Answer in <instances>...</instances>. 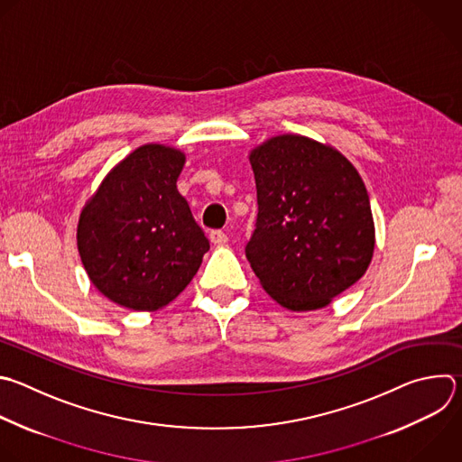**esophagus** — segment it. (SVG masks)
<instances>
[{"instance_id":"esophagus-1","label":"esophagus","mask_w":462,"mask_h":462,"mask_svg":"<svg viewBox=\"0 0 462 462\" xmlns=\"http://www.w3.org/2000/svg\"><path fill=\"white\" fill-rule=\"evenodd\" d=\"M210 241L217 246H223L228 243V236L223 232V230H212L210 232Z\"/></svg>"}]
</instances>
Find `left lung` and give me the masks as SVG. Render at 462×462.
Here are the masks:
<instances>
[{
	"instance_id": "obj_1",
	"label": "left lung",
	"mask_w": 462,
	"mask_h": 462,
	"mask_svg": "<svg viewBox=\"0 0 462 462\" xmlns=\"http://www.w3.org/2000/svg\"><path fill=\"white\" fill-rule=\"evenodd\" d=\"M257 189L246 259L266 293L293 312L325 309L357 282L374 255L366 187L330 144L297 134L250 152Z\"/></svg>"
}]
</instances>
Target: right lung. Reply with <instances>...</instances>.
Returning a JSON list of instances; mask_svg holds the SVG:
<instances>
[{"label": "right lung", "mask_w": 462, "mask_h": 462, "mask_svg": "<svg viewBox=\"0 0 462 462\" xmlns=\"http://www.w3.org/2000/svg\"><path fill=\"white\" fill-rule=\"evenodd\" d=\"M183 167L181 150L143 144L106 174L81 210V263L92 284L125 309H163L194 279L210 248L178 192Z\"/></svg>", "instance_id": "1"}]
</instances>
